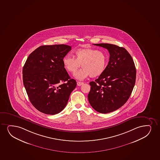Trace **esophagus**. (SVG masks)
Returning <instances> with one entry per match:
<instances>
[{
  "label": "esophagus",
  "mask_w": 160,
  "mask_h": 160,
  "mask_svg": "<svg viewBox=\"0 0 160 160\" xmlns=\"http://www.w3.org/2000/svg\"><path fill=\"white\" fill-rule=\"evenodd\" d=\"M84 83L83 82H78L77 83V84L78 86H81L82 85H83Z\"/></svg>",
  "instance_id": "esophagus-1"
}]
</instances>
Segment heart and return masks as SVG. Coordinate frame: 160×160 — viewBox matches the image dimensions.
<instances>
[{
  "label": "heart",
  "mask_w": 160,
  "mask_h": 160,
  "mask_svg": "<svg viewBox=\"0 0 160 160\" xmlns=\"http://www.w3.org/2000/svg\"><path fill=\"white\" fill-rule=\"evenodd\" d=\"M74 58L66 56L63 58V67L70 73L77 71L80 66L83 68L75 73L74 76L79 80L87 77H96L101 75L107 66L108 58L105 53L92 48L77 49Z\"/></svg>",
  "instance_id": "obj_1"
}]
</instances>
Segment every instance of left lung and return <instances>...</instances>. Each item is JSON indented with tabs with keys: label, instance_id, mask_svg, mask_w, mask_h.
Masks as SVG:
<instances>
[{
	"label": "left lung",
	"instance_id": "8db88e82",
	"mask_svg": "<svg viewBox=\"0 0 160 160\" xmlns=\"http://www.w3.org/2000/svg\"><path fill=\"white\" fill-rule=\"evenodd\" d=\"M93 45L107 49L110 58L104 72L89 83L88 100L96 111L109 113L123 106L131 95L135 84V66L123 48L105 43Z\"/></svg>",
	"mask_w": 160,
	"mask_h": 160
}]
</instances>
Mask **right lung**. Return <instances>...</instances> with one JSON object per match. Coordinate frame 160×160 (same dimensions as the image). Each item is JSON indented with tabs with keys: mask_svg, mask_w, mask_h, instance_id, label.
I'll return each instance as SVG.
<instances>
[{
	"mask_svg": "<svg viewBox=\"0 0 160 160\" xmlns=\"http://www.w3.org/2000/svg\"><path fill=\"white\" fill-rule=\"evenodd\" d=\"M64 44L42 45L27 58L22 79L28 98L34 107L48 115L58 113L67 105L76 81L63 67V58L71 50Z\"/></svg>",
	"mask_w": 160,
	"mask_h": 160,
	"instance_id": "1",
	"label": "right lung"
}]
</instances>
